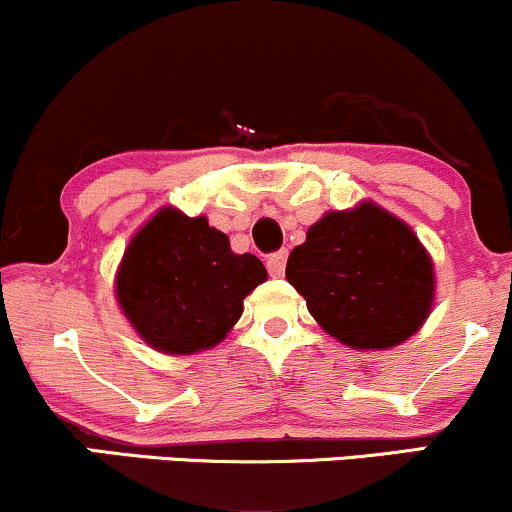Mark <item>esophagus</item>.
Instances as JSON below:
<instances>
[{
    "instance_id": "34e87169",
    "label": "esophagus",
    "mask_w": 512,
    "mask_h": 512,
    "mask_svg": "<svg viewBox=\"0 0 512 512\" xmlns=\"http://www.w3.org/2000/svg\"><path fill=\"white\" fill-rule=\"evenodd\" d=\"M286 257H289V252H286V250L272 252V255L267 257V269H269V274H272V276H284Z\"/></svg>"
}]
</instances>
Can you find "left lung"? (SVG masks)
I'll return each mask as SVG.
<instances>
[{
    "mask_svg": "<svg viewBox=\"0 0 512 512\" xmlns=\"http://www.w3.org/2000/svg\"><path fill=\"white\" fill-rule=\"evenodd\" d=\"M286 279L317 325L358 351L419 332L436 296L433 262L414 231L373 202L327 211L291 250Z\"/></svg>",
    "mask_w": 512,
    "mask_h": 512,
    "instance_id": "8db88e82",
    "label": "left lung"
}]
</instances>
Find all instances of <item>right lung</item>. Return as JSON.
<instances>
[{
  "mask_svg": "<svg viewBox=\"0 0 512 512\" xmlns=\"http://www.w3.org/2000/svg\"><path fill=\"white\" fill-rule=\"evenodd\" d=\"M267 279L255 255H236L204 216L163 207L129 240L115 279L122 313L163 354L211 349L243 315V298Z\"/></svg>",
  "mask_w": 512,
  "mask_h": 512,
  "instance_id": "1",
  "label": "right lung"
}]
</instances>
